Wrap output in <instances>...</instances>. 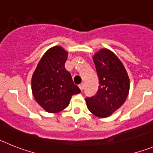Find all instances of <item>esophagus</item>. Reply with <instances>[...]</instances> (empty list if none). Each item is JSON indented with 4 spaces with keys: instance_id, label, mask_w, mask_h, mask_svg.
Returning <instances> with one entry per match:
<instances>
[{
    "instance_id": "esophagus-1",
    "label": "esophagus",
    "mask_w": 153,
    "mask_h": 153,
    "mask_svg": "<svg viewBox=\"0 0 153 153\" xmlns=\"http://www.w3.org/2000/svg\"><path fill=\"white\" fill-rule=\"evenodd\" d=\"M84 88H85V85L82 83V84L79 85V88H80L81 91H83V89H84Z\"/></svg>"
}]
</instances>
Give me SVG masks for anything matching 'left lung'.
Returning <instances> with one entry per match:
<instances>
[{"label": "left lung", "instance_id": "1", "mask_svg": "<svg viewBox=\"0 0 153 153\" xmlns=\"http://www.w3.org/2000/svg\"><path fill=\"white\" fill-rule=\"evenodd\" d=\"M93 62L99 76V90L95 96L86 98V105L93 115L106 118L126 102L129 78L119 58L108 49L102 48L95 53Z\"/></svg>", "mask_w": 153, "mask_h": 153}]
</instances>
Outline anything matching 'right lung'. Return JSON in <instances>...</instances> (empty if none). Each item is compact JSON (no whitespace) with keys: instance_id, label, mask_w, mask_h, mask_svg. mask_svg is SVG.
<instances>
[{"instance_id":"add662e5","label":"right lung","mask_w":153,"mask_h":153,"mask_svg":"<svg viewBox=\"0 0 153 153\" xmlns=\"http://www.w3.org/2000/svg\"><path fill=\"white\" fill-rule=\"evenodd\" d=\"M68 52L60 46L48 49L38 62L31 78L34 99L48 112L57 113L69 105L73 95L80 93L65 68Z\"/></svg>"}]
</instances>
